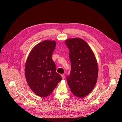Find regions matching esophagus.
I'll list each match as a JSON object with an SVG mask.
<instances>
[{"label":"esophagus","mask_w":122,"mask_h":122,"mask_svg":"<svg viewBox=\"0 0 122 122\" xmlns=\"http://www.w3.org/2000/svg\"><path fill=\"white\" fill-rule=\"evenodd\" d=\"M61 77H62V79H65V75H64V74H61Z\"/></svg>","instance_id":"34e87169"}]
</instances>
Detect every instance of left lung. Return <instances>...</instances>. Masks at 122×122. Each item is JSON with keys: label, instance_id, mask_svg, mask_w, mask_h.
<instances>
[{"label": "left lung", "instance_id": "8db88e82", "mask_svg": "<svg viewBox=\"0 0 122 122\" xmlns=\"http://www.w3.org/2000/svg\"><path fill=\"white\" fill-rule=\"evenodd\" d=\"M69 49L71 71L67 77L68 86L75 96L83 98L89 94L96 84L98 67L95 54L88 44L80 38L66 40Z\"/></svg>", "mask_w": 122, "mask_h": 122}]
</instances>
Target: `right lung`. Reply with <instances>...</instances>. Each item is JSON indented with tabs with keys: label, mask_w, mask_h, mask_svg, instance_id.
Wrapping results in <instances>:
<instances>
[{
	"label": "right lung",
	"mask_w": 122,
	"mask_h": 122,
	"mask_svg": "<svg viewBox=\"0 0 122 122\" xmlns=\"http://www.w3.org/2000/svg\"><path fill=\"white\" fill-rule=\"evenodd\" d=\"M56 46L55 41L45 40L30 51L26 61L25 76L30 89L38 96L45 97L52 93L62 79L56 72L52 54Z\"/></svg>",
	"instance_id": "right-lung-1"
}]
</instances>
